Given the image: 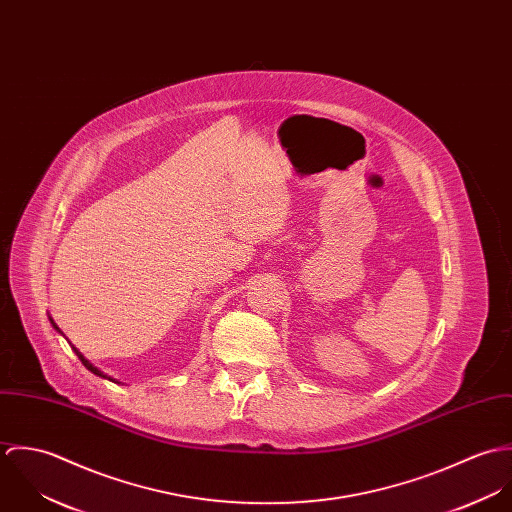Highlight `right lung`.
<instances>
[{
  "instance_id": "right-lung-1",
  "label": "right lung",
  "mask_w": 512,
  "mask_h": 512,
  "mask_svg": "<svg viewBox=\"0 0 512 512\" xmlns=\"http://www.w3.org/2000/svg\"><path fill=\"white\" fill-rule=\"evenodd\" d=\"M49 321H51V325H53V327H55V331H59V333H63V331H61V329H59V327H57V323H55V321H53V319H51V317H49ZM71 347H73V351H74V353H76V357H78V359H80V363H82V365L86 366V368H88V370H90V372H92V374H96V376H100V378H106V380H112V382H118V380H116V378H112V376H108V374H104V372H102V370H100V368H96V366L92 365V363H90V361H86V359H84V355H82V353H80V351H78V349H76V347H74V345H71ZM118 384H120V382H118Z\"/></svg>"
}]
</instances>
